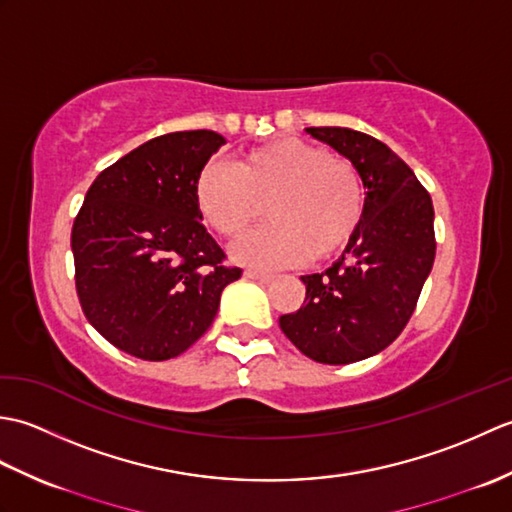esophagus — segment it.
Returning a JSON list of instances; mask_svg holds the SVG:
<instances>
[{"label": "esophagus", "instance_id": "obj_1", "mask_svg": "<svg viewBox=\"0 0 512 512\" xmlns=\"http://www.w3.org/2000/svg\"><path fill=\"white\" fill-rule=\"evenodd\" d=\"M244 277L257 281V284H268V281H273V275L262 273V270H244Z\"/></svg>", "mask_w": 512, "mask_h": 512}]
</instances>
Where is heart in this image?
<instances>
[{"instance_id":"obj_1","label":"heart","mask_w":512,"mask_h":512,"mask_svg":"<svg viewBox=\"0 0 512 512\" xmlns=\"http://www.w3.org/2000/svg\"><path fill=\"white\" fill-rule=\"evenodd\" d=\"M193 198L204 222L226 237L244 233L266 206L270 224L231 246L235 262L250 268H286L339 253L361 226L365 204L350 162L301 140L253 149L233 165L211 162L195 178Z\"/></svg>"}]
</instances>
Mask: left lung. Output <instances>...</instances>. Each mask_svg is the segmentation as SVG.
<instances>
[{"label":"left lung","mask_w":512,"mask_h":512,"mask_svg":"<svg viewBox=\"0 0 512 512\" xmlns=\"http://www.w3.org/2000/svg\"><path fill=\"white\" fill-rule=\"evenodd\" d=\"M306 132L350 160L367 193L352 242L325 273L301 277L306 301L279 328L312 361L347 365L383 352L416 310L436 259L433 204L380 140L347 127Z\"/></svg>","instance_id":"left-lung-1"}]
</instances>
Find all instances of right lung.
Returning a JSON list of instances; mask_svg holds the SVG:
<instances>
[{
    "label": "right lung",
    "instance_id": "obj_1",
    "mask_svg": "<svg viewBox=\"0 0 512 512\" xmlns=\"http://www.w3.org/2000/svg\"><path fill=\"white\" fill-rule=\"evenodd\" d=\"M224 136H158L107 167L72 226L85 317L103 339L143 361L187 352L211 328L222 290L242 277L222 266L193 187Z\"/></svg>",
    "mask_w": 512,
    "mask_h": 512
}]
</instances>
